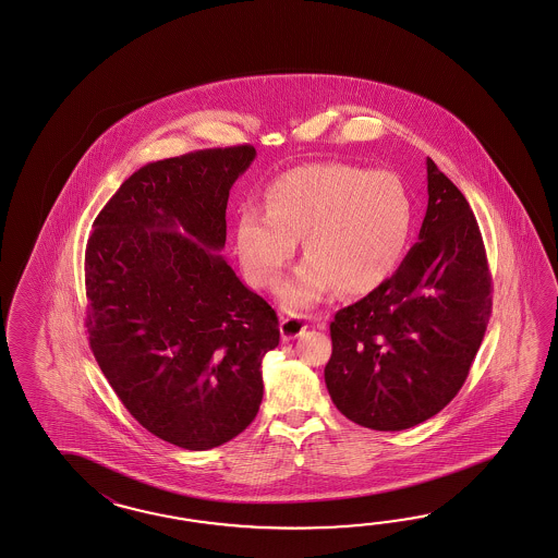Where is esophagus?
Wrapping results in <instances>:
<instances>
[{
	"mask_svg": "<svg viewBox=\"0 0 558 558\" xmlns=\"http://www.w3.org/2000/svg\"><path fill=\"white\" fill-rule=\"evenodd\" d=\"M314 322H318V318H312V316H283L281 318V338L283 340H293L298 336H302Z\"/></svg>",
	"mask_w": 558,
	"mask_h": 558,
	"instance_id": "obj_1",
	"label": "esophagus"
}]
</instances>
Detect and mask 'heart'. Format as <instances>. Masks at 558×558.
I'll list each match as a JSON object with an SVG mask.
<instances>
[{
  "mask_svg": "<svg viewBox=\"0 0 558 558\" xmlns=\"http://www.w3.org/2000/svg\"><path fill=\"white\" fill-rule=\"evenodd\" d=\"M412 222L414 202L396 173L312 162L277 177L265 207L240 209L234 246L246 279L272 287L303 239L307 258L279 289L287 310H303L336 287L366 295L383 286L405 253Z\"/></svg>",
  "mask_w": 558,
  "mask_h": 558,
  "instance_id": "heart-1",
  "label": "heart"
}]
</instances>
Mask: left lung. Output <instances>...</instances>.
I'll use <instances>...</instances> for the list:
<instances>
[{
	"label": "left lung",
	"instance_id": "obj_1",
	"mask_svg": "<svg viewBox=\"0 0 558 558\" xmlns=\"http://www.w3.org/2000/svg\"><path fill=\"white\" fill-rule=\"evenodd\" d=\"M417 242L383 286L340 310L324 368L340 414L399 432L438 414L459 393L492 314V277L477 220L434 165Z\"/></svg>",
	"mask_w": 558,
	"mask_h": 558
}]
</instances>
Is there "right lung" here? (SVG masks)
Listing matches in <instances>:
<instances>
[{"instance_id":"add662e5","label":"right lung","mask_w":558,"mask_h":558,"mask_svg":"<svg viewBox=\"0 0 558 558\" xmlns=\"http://www.w3.org/2000/svg\"><path fill=\"white\" fill-rule=\"evenodd\" d=\"M248 144L157 160L99 211L85 251L87 332L97 365L160 440L207 450L239 436L263 401L279 319L220 255Z\"/></svg>"}]
</instances>
